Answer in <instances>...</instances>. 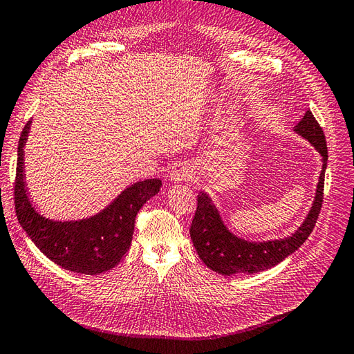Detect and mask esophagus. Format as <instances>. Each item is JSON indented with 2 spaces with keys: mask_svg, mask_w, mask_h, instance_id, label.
Here are the masks:
<instances>
[{
  "mask_svg": "<svg viewBox=\"0 0 354 354\" xmlns=\"http://www.w3.org/2000/svg\"><path fill=\"white\" fill-rule=\"evenodd\" d=\"M169 177L173 181H177V183H180V181L190 180L192 177H194V171H192L190 167L186 165V164H178L173 168V171H171Z\"/></svg>",
  "mask_w": 354,
  "mask_h": 354,
  "instance_id": "obj_1",
  "label": "esophagus"
}]
</instances>
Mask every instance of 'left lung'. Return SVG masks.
I'll return each mask as SVG.
<instances>
[{
	"label": "left lung",
	"mask_w": 354,
	"mask_h": 354,
	"mask_svg": "<svg viewBox=\"0 0 354 354\" xmlns=\"http://www.w3.org/2000/svg\"><path fill=\"white\" fill-rule=\"evenodd\" d=\"M294 130L312 143L322 155V173L319 177L313 207L304 223L292 236L269 242H248L227 230L224 226L217 208L212 205L207 194L198 195V207L190 224V238L201 260L211 270L221 274L234 273H259L279 264L288 255L301 246L313 232L316 220L324 202L325 169L328 162V147L322 127L319 125L313 113L307 111Z\"/></svg>",
	"instance_id": "8db88e82"
}]
</instances>
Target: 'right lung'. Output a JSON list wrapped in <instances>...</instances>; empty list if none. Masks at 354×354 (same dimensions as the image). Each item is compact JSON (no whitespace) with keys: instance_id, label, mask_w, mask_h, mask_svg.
Returning a JSON list of instances; mask_svg holds the SVG:
<instances>
[{"instance_id":"right-lung-1","label":"right lung","mask_w":354,"mask_h":354,"mask_svg":"<svg viewBox=\"0 0 354 354\" xmlns=\"http://www.w3.org/2000/svg\"><path fill=\"white\" fill-rule=\"evenodd\" d=\"M29 127L30 121L20 134L17 147L15 205L20 226L39 251L63 269L82 274L111 270L130 248L138 209L158 194L162 183L159 178L137 181L127 187L108 208L90 218L78 221L44 218L30 205L25 187L24 147Z\"/></svg>"}]
</instances>
